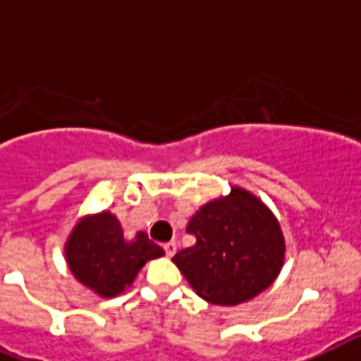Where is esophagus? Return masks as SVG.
Instances as JSON below:
<instances>
[{"instance_id":"34e87169","label":"esophagus","mask_w":361,"mask_h":361,"mask_svg":"<svg viewBox=\"0 0 361 361\" xmlns=\"http://www.w3.org/2000/svg\"><path fill=\"white\" fill-rule=\"evenodd\" d=\"M163 248H165L166 256L172 257L176 254V250H178V245H176V243H166V245Z\"/></svg>"}]
</instances>
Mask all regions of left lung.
<instances>
[{"instance_id": "1", "label": "left lung", "mask_w": 361, "mask_h": 361, "mask_svg": "<svg viewBox=\"0 0 361 361\" xmlns=\"http://www.w3.org/2000/svg\"><path fill=\"white\" fill-rule=\"evenodd\" d=\"M187 231L196 243L172 262L207 302H247L280 274L286 256L282 228L271 209L241 187L202 206Z\"/></svg>"}]
</instances>
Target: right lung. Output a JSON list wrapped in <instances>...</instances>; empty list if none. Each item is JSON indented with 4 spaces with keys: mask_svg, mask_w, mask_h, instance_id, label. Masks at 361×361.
<instances>
[{
    "mask_svg": "<svg viewBox=\"0 0 361 361\" xmlns=\"http://www.w3.org/2000/svg\"><path fill=\"white\" fill-rule=\"evenodd\" d=\"M70 271L96 295L111 298L126 291L146 262L165 256V250L139 231L128 241L118 219L109 211L81 219L64 245Z\"/></svg>",
    "mask_w": 361,
    "mask_h": 361,
    "instance_id": "add662e5",
    "label": "right lung"
}]
</instances>
